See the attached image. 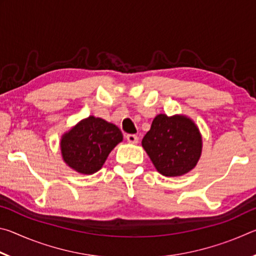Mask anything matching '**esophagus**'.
<instances>
[{
  "instance_id": "esophagus-1",
  "label": "esophagus",
  "mask_w": 256,
  "mask_h": 256,
  "mask_svg": "<svg viewBox=\"0 0 256 256\" xmlns=\"http://www.w3.org/2000/svg\"><path fill=\"white\" fill-rule=\"evenodd\" d=\"M126 140L130 142V144H138V136H136V134H128Z\"/></svg>"
}]
</instances>
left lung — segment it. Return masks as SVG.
<instances>
[{"label":"left lung","mask_w":256,"mask_h":256,"mask_svg":"<svg viewBox=\"0 0 256 256\" xmlns=\"http://www.w3.org/2000/svg\"><path fill=\"white\" fill-rule=\"evenodd\" d=\"M156 170L164 176H180L196 167L202 150L200 132L185 116L160 114L142 140Z\"/></svg>","instance_id":"8db88e82"}]
</instances>
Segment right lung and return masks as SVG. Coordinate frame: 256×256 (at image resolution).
Here are the masks:
<instances>
[{
    "instance_id": "right-lung-1",
    "label": "right lung",
    "mask_w": 256,
    "mask_h": 256,
    "mask_svg": "<svg viewBox=\"0 0 256 256\" xmlns=\"http://www.w3.org/2000/svg\"><path fill=\"white\" fill-rule=\"evenodd\" d=\"M122 140V132L116 125L90 116L64 134L60 151L64 162L73 170L81 174H94Z\"/></svg>"
}]
</instances>
